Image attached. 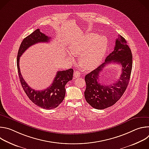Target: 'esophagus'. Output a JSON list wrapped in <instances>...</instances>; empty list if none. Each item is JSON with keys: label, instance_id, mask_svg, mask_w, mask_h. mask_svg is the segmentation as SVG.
Instances as JSON below:
<instances>
[{"label": "esophagus", "instance_id": "1", "mask_svg": "<svg viewBox=\"0 0 149 149\" xmlns=\"http://www.w3.org/2000/svg\"><path fill=\"white\" fill-rule=\"evenodd\" d=\"M74 76L75 78H79L81 77V73L79 71H76L74 72Z\"/></svg>", "mask_w": 149, "mask_h": 149}]
</instances>
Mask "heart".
I'll return each instance as SVG.
<instances>
[{
    "label": "heart",
    "mask_w": 149,
    "mask_h": 149,
    "mask_svg": "<svg viewBox=\"0 0 149 149\" xmlns=\"http://www.w3.org/2000/svg\"><path fill=\"white\" fill-rule=\"evenodd\" d=\"M107 49V39L93 33L83 35L70 47V52L74 55L79 56L80 65L86 70L97 67L102 61ZM69 56L72 59V56L70 55Z\"/></svg>",
    "instance_id": "obj_1"
}]
</instances>
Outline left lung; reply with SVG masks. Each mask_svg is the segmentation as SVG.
Returning <instances> with one entry per match:
<instances>
[{
    "instance_id": "obj_1",
    "label": "left lung",
    "mask_w": 149,
    "mask_h": 149,
    "mask_svg": "<svg viewBox=\"0 0 149 149\" xmlns=\"http://www.w3.org/2000/svg\"><path fill=\"white\" fill-rule=\"evenodd\" d=\"M116 63L122 66V74L119 80L110 86L101 84L99 75L106 65ZM133 65V56L127 41L121 35L116 40L114 51L105 58V62L85 77L86 89L84 96L93 108L103 110L112 106L120 100L128 86Z\"/></svg>"
}]
</instances>
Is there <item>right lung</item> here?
Wrapping results in <instances>:
<instances>
[{"label": "right lung", "instance_id": "obj_1", "mask_svg": "<svg viewBox=\"0 0 149 149\" xmlns=\"http://www.w3.org/2000/svg\"><path fill=\"white\" fill-rule=\"evenodd\" d=\"M50 37L40 32L39 29L24 39L21 43L17 56V67L19 79L24 91L28 98L36 105L47 110L57 107L62 102L65 95V86L72 80L74 70L71 68L66 71H58L51 86L45 90L37 91L31 88L21 75L19 68V59L22 54L31 46L40 42H48Z\"/></svg>", "mask_w": 149, "mask_h": 149}]
</instances>
